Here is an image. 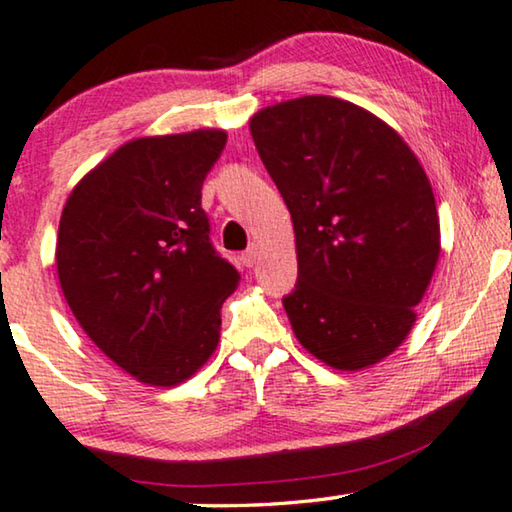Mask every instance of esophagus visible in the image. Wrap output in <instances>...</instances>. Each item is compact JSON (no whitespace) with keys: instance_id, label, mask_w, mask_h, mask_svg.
I'll return each mask as SVG.
<instances>
[{"instance_id":"obj_1","label":"esophagus","mask_w":512,"mask_h":512,"mask_svg":"<svg viewBox=\"0 0 512 512\" xmlns=\"http://www.w3.org/2000/svg\"><path fill=\"white\" fill-rule=\"evenodd\" d=\"M257 257H259V248H257V243H253L246 253H241V262H243V266H253L257 262Z\"/></svg>"}]
</instances>
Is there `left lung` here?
<instances>
[{
    "instance_id": "1",
    "label": "left lung",
    "mask_w": 512,
    "mask_h": 512,
    "mask_svg": "<svg viewBox=\"0 0 512 512\" xmlns=\"http://www.w3.org/2000/svg\"><path fill=\"white\" fill-rule=\"evenodd\" d=\"M250 132L292 215L299 276L283 306L299 343L341 371L380 362L408 336L441 253L422 164L336 97L266 106Z\"/></svg>"
}]
</instances>
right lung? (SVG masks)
<instances>
[{
  "label": "right lung",
  "mask_w": 512,
  "mask_h": 512,
  "mask_svg": "<svg viewBox=\"0 0 512 512\" xmlns=\"http://www.w3.org/2000/svg\"><path fill=\"white\" fill-rule=\"evenodd\" d=\"M227 134L197 129L120 146L69 194L57 232L64 299L99 350L174 387L218 348L239 271L215 253L201 185Z\"/></svg>",
  "instance_id": "obj_1"
}]
</instances>
